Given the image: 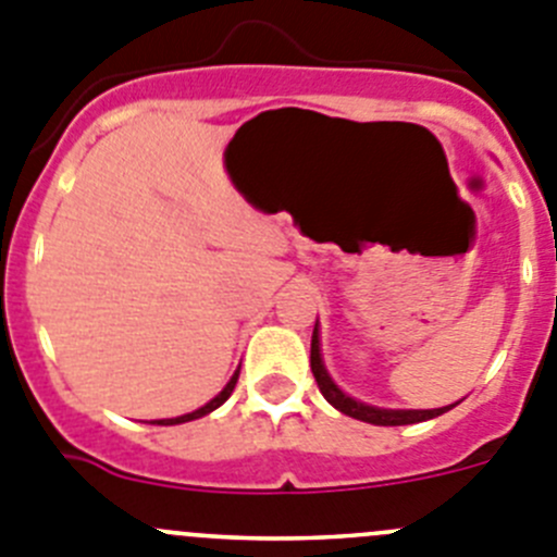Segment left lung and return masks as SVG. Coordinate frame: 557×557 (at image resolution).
Listing matches in <instances>:
<instances>
[{"instance_id":"8db88e82","label":"left lung","mask_w":557,"mask_h":557,"mask_svg":"<svg viewBox=\"0 0 557 557\" xmlns=\"http://www.w3.org/2000/svg\"><path fill=\"white\" fill-rule=\"evenodd\" d=\"M312 372L320 392H323V397L331 403V406L339 408L342 414H348L361 422H372V425H414V422H425L438 414H445V411H450V408L456 406V403H453V406L428 408V411H392V408H375V406H364V403L354 400V397H348L345 392L336 389V384L329 379V372H325L323 359H320L318 325H314V334H312Z\"/></svg>"}]
</instances>
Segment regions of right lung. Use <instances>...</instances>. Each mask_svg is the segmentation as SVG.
I'll return each instance as SVG.
<instances>
[{"mask_svg": "<svg viewBox=\"0 0 557 557\" xmlns=\"http://www.w3.org/2000/svg\"><path fill=\"white\" fill-rule=\"evenodd\" d=\"M237 379H239V370L234 372V375H232V381H228V384L223 386V392H221V395H218V397H212V400H209L207 406H201V408H198V411H193V414L176 417V420H160V425H178V422H190V420H198V417L209 414V411H215L218 406H223V403L228 400V395H232V392H234V386H237Z\"/></svg>", "mask_w": 557, "mask_h": 557, "instance_id": "1", "label": "right lung"}]
</instances>
